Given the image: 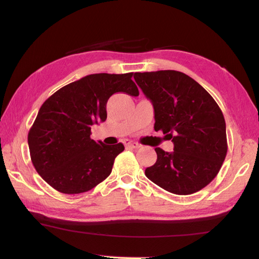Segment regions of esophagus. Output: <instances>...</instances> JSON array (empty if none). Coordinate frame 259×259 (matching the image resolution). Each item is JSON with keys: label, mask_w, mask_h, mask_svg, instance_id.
<instances>
[{"label": "esophagus", "mask_w": 259, "mask_h": 259, "mask_svg": "<svg viewBox=\"0 0 259 259\" xmlns=\"http://www.w3.org/2000/svg\"><path fill=\"white\" fill-rule=\"evenodd\" d=\"M124 146L126 148H134V149H137V148L140 147L138 142H135V141H131V140H124Z\"/></svg>", "instance_id": "1"}]
</instances>
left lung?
I'll list each match as a JSON object with an SVG mask.
<instances>
[{
  "instance_id": "obj_1",
  "label": "left lung",
  "mask_w": 259,
  "mask_h": 259,
  "mask_svg": "<svg viewBox=\"0 0 259 259\" xmlns=\"http://www.w3.org/2000/svg\"><path fill=\"white\" fill-rule=\"evenodd\" d=\"M137 84L155 109V130L174 142V151L156 148L157 161L146 176L176 195H191L210 184L227 155L226 122L213 98L183 72H137Z\"/></svg>"
}]
</instances>
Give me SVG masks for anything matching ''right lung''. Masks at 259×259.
<instances>
[{"label": "right lung", "mask_w": 259, "mask_h": 259, "mask_svg": "<svg viewBox=\"0 0 259 259\" xmlns=\"http://www.w3.org/2000/svg\"><path fill=\"white\" fill-rule=\"evenodd\" d=\"M134 72L87 75L54 92L42 104L27 135L33 166L62 194H82L111 174L124 146L91 139V125L106 121L107 102L117 92L139 96Z\"/></svg>", "instance_id": "1"}]
</instances>
